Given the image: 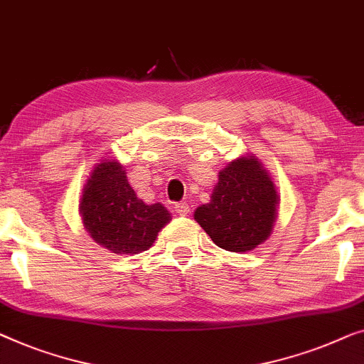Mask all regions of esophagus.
I'll return each mask as SVG.
<instances>
[{"label": "esophagus", "mask_w": 364, "mask_h": 364, "mask_svg": "<svg viewBox=\"0 0 364 364\" xmlns=\"http://www.w3.org/2000/svg\"><path fill=\"white\" fill-rule=\"evenodd\" d=\"M173 208H176V213L181 215V217H186V215L191 212V208H188L187 202H178V203L173 205Z\"/></svg>", "instance_id": "1"}]
</instances>
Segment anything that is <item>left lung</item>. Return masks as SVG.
I'll list each match as a JSON object with an SVG mask.
<instances>
[{"mask_svg":"<svg viewBox=\"0 0 364 364\" xmlns=\"http://www.w3.org/2000/svg\"><path fill=\"white\" fill-rule=\"evenodd\" d=\"M277 192L255 157L230 162L218 176L210 203L195 210V220L226 251L246 252L271 235Z\"/></svg>","mask_w":364,"mask_h":364,"instance_id":"1","label":"left lung"}]
</instances>
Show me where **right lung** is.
I'll list each match as a JSON object with an SVG mask.
<instances>
[{"instance_id": "1", "label": "right lung", "mask_w": 364, "mask_h": 364, "mask_svg": "<svg viewBox=\"0 0 364 364\" xmlns=\"http://www.w3.org/2000/svg\"><path fill=\"white\" fill-rule=\"evenodd\" d=\"M80 213L92 238L119 255L149 250L157 233L172 220L161 203L146 205L136 197L118 162L95 167L83 188Z\"/></svg>"}]
</instances>
